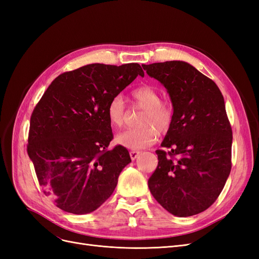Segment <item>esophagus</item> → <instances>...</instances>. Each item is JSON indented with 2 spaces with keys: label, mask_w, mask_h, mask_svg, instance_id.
Masks as SVG:
<instances>
[{
  "label": "esophagus",
  "mask_w": 259,
  "mask_h": 259,
  "mask_svg": "<svg viewBox=\"0 0 259 259\" xmlns=\"http://www.w3.org/2000/svg\"><path fill=\"white\" fill-rule=\"evenodd\" d=\"M139 154H140V151H137V150H132V151L130 152V155H131V159H132V160L137 159Z\"/></svg>",
  "instance_id": "34e87169"
}]
</instances>
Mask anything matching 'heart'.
<instances>
[{
  "mask_svg": "<svg viewBox=\"0 0 259 259\" xmlns=\"http://www.w3.org/2000/svg\"><path fill=\"white\" fill-rule=\"evenodd\" d=\"M134 104L144 109L139 115L140 126L125 131L116 136L119 145L139 150L152 145L158 132L166 133L173 123L174 109L167 101L161 100L160 93L152 86L142 85L132 92ZM107 115L110 124L115 128H121L126 122V106L120 95L112 97L107 107Z\"/></svg>",
  "mask_w": 259,
  "mask_h": 259,
  "instance_id": "b5f03b06",
  "label": "heart"
}]
</instances>
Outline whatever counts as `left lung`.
Here are the masks:
<instances>
[{
  "label": "left lung",
  "instance_id": "left-lung-1",
  "mask_svg": "<svg viewBox=\"0 0 259 259\" xmlns=\"http://www.w3.org/2000/svg\"><path fill=\"white\" fill-rule=\"evenodd\" d=\"M143 68L166 89L174 109L161 144L168 151H155L159 162L148 180L149 189L170 214H199L216 201L231 170L232 131L222 92L185 61Z\"/></svg>",
  "mask_w": 259,
  "mask_h": 259
}]
</instances>
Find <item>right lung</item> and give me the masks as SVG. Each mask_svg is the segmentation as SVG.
Instances as JSON below:
<instances>
[{"label":"right lung","instance_id":"obj_1","mask_svg":"<svg viewBox=\"0 0 259 259\" xmlns=\"http://www.w3.org/2000/svg\"><path fill=\"white\" fill-rule=\"evenodd\" d=\"M144 76L138 64H92L58 75L34 108L27 151L44 193L62 210L92 213L114 191L132 162L113 138L107 107L112 97Z\"/></svg>","mask_w":259,"mask_h":259}]
</instances>
